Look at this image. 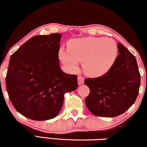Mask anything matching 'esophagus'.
<instances>
[{
	"label": "esophagus",
	"mask_w": 147,
	"mask_h": 147,
	"mask_svg": "<svg viewBox=\"0 0 147 147\" xmlns=\"http://www.w3.org/2000/svg\"><path fill=\"white\" fill-rule=\"evenodd\" d=\"M84 82V78L82 76H78V84L79 86L82 85Z\"/></svg>",
	"instance_id": "1"
}]
</instances>
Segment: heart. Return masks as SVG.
<instances>
[{"label": "heart", "mask_w": 147, "mask_h": 147, "mask_svg": "<svg viewBox=\"0 0 147 147\" xmlns=\"http://www.w3.org/2000/svg\"><path fill=\"white\" fill-rule=\"evenodd\" d=\"M68 49L61 47L59 57L73 70L84 62V72L89 76L98 77L110 71L118 55V47L112 39L100 37L74 39L69 42Z\"/></svg>", "instance_id": "obj_1"}]
</instances>
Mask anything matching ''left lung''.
Instances as JSON below:
<instances>
[{"mask_svg":"<svg viewBox=\"0 0 147 147\" xmlns=\"http://www.w3.org/2000/svg\"><path fill=\"white\" fill-rule=\"evenodd\" d=\"M116 61L110 71L95 78H86L90 90L85 99L87 108L94 115L113 117L123 113L135 102L141 84L136 59L121 43Z\"/></svg>","mask_w":147,"mask_h":147,"instance_id":"8db88e82","label":"left lung"}]
</instances>
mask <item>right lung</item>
<instances>
[{"label": "right lung", "instance_id": "obj_1", "mask_svg": "<svg viewBox=\"0 0 147 147\" xmlns=\"http://www.w3.org/2000/svg\"><path fill=\"white\" fill-rule=\"evenodd\" d=\"M61 38L58 33L35 36L10 57L6 77L9 98L19 113L32 120L55 117L65 93L78 88L76 74L60 69Z\"/></svg>", "mask_w": 147, "mask_h": 147}]
</instances>
